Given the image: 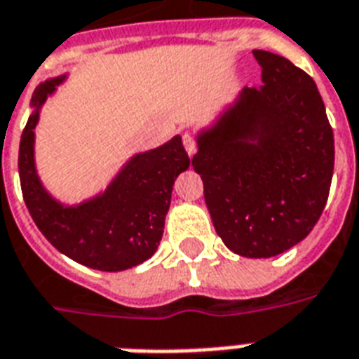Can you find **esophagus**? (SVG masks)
<instances>
[{
    "label": "esophagus",
    "mask_w": 359,
    "mask_h": 359,
    "mask_svg": "<svg viewBox=\"0 0 359 359\" xmlns=\"http://www.w3.org/2000/svg\"><path fill=\"white\" fill-rule=\"evenodd\" d=\"M182 144H184V149H186V152H188V156L196 154V141H194V137L186 133V135L182 137Z\"/></svg>",
    "instance_id": "obj_1"
}]
</instances>
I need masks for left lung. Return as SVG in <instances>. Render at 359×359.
Listing matches in <instances>:
<instances>
[{
	"instance_id": "1",
	"label": "left lung",
	"mask_w": 359,
	"mask_h": 359,
	"mask_svg": "<svg viewBox=\"0 0 359 359\" xmlns=\"http://www.w3.org/2000/svg\"><path fill=\"white\" fill-rule=\"evenodd\" d=\"M252 54L262 86L243 88L198 131L191 165L224 245L245 258H273L318 222L335 144L313 79L278 54Z\"/></svg>"
}]
</instances>
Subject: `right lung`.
Returning <instances> with one entry per match:
<instances>
[{"mask_svg": "<svg viewBox=\"0 0 359 359\" xmlns=\"http://www.w3.org/2000/svg\"><path fill=\"white\" fill-rule=\"evenodd\" d=\"M65 75L41 82L32 95L22 131L18 173L29 215L56 250L90 269L126 271L154 256L177 177L190 168L182 137L152 150L137 152L120 168L107 188L81 203H62L46 190L35 165V126L41 109Z\"/></svg>", "mask_w": 359, "mask_h": 359, "instance_id": "obj_1", "label": "right lung"}]
</instances>
